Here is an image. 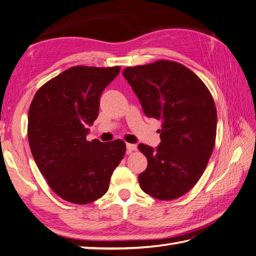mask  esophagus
Returning a JSON list of instances; mask_svg holds the SVG:
<instances>
[{
    "label": "esophagus",
    "instance_id": "34e87169",
    "mask_svg": "<svg viewBox=\"0 0 256 256\" xmlns=\"http://www.w3.org/2000/svg\"><path fill=\"white\" fill-rule=\"evenodd\" d=\"M126 147H127V152L128 154L132 152V151H134V150H137V146L134 144H127Z\"/></svg>",
    "mask_w": 256,
    "mask_h": 256
}]
</instances>
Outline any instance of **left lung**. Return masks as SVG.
Returning a JSON list of instances; mask_svg holds the SVG:
<instances>
[{"mask_svg": "<svg viewBox=\"0 0 256 256\" xmlns=\"http://www.w3.org/2000/svg\"><path fill=\"white\" fill-rule=\"evenodd\" d=\"M144 112L161 120V142L139 144L148 166L138 176L146 194L174 200L194 186L216 144V108L211 92L188 67L172 60L127 67L122 72Z\"/></svg>", "mask_w": 256, "mask_h": 256, "instance_id": "left-lung-1", "label": "left lung"}]
</instances>
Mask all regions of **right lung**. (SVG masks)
<instances>
[{"instance_id":"add662e5","label":"right lung","mask_w":256,"mask_h":256,"mask_svg":"<svg viewBox=\"0 0 256 256\" xmlns=\"http://www.w3.org/2000/svg\"><path fill=\"white\" fill-rule=\"evenodd\" d=\"M119 72V66L70 67L42 86L30 104V151L50 189L65 201L87 204L102 198L126 152L120 139L86 140L102 92Z\"/></svg>"}]
</instances>
